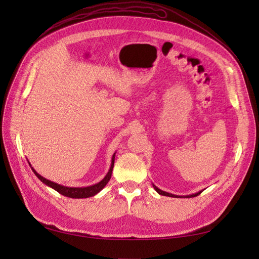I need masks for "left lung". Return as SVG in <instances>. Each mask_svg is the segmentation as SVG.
I'll use <instances>...</instances> for the list:
<instances>
[{"label":"left lung","mask_w":259,"mask_h":259,"mask_svg":"<svg viewBox=\"0 0 259 259\" xmlns=\"http://www.w3.org/2000/svg\"><path fill=\"white\" fill-rule=\"evenodd\" d=\"M152 187H153V188H155V190L158 192L159 195H161V196H168V197H174V198H179V197L192 198V197H196V196H198V195H200L201 192H202V190H201V191H198V192H196V194H192V195H187V196H177V195L170 194V192H167V191H163V190H161V189H159L158 187H156L155 185H152Z\"/></svg>","instance_id":"1"}]
</instances>
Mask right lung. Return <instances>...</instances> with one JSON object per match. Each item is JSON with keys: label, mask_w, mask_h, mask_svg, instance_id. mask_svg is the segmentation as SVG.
I'll list each match as a JSON object with an SVG mask.
<instances>
[{"label": "right lung", "mask_w": 259, "mask_h": 259, "mask_svg": "<svg viewBox=\"0 0 259 259\" xmlns=\"http://www.w3.org/2000/svg\"><path fill=\"white\" fill-rule=\"evenodd\" d=\"M114 157H115V152L113 153L112 159H111V166H110V169L108 174L106 175V177H104L101 181H99L98 184L96 185H92V186H88V187H67V186H62V185H59L57 183H53L51 180H48L45 177H42L40 174H37L33 167H31V163L29 162L30 167L32 168L33 172L36 176V177L40 179L43 184L51 187L52 189L57 190L59 194H61L65 197H69V198H75V199H79V198H89L92 196H96L98 192H100L106 185L109 183L110 178H111V174H112V169H113V164H114Z\"/></svg>", "instance_id": "add662e5"}]
</instances>
